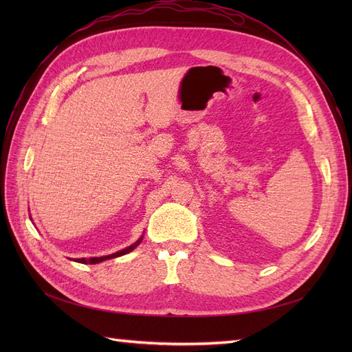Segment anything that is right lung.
<instances>
[{
  "label": "right lung",
  "mask_w": 352,
  "mask_h": 352,
  "mask_svg": "<svg viewBox=\"0 0 352 352\" xmlns=\"http://www.w3.org/2000/svg\"><path fill=\"white\" fill-rule=\"evenodd\" d=\"M141 241H142V236L138 239L135 243H132L131 247H127V248H124V250H122V251H119V252H114V254H110V255H104V257H92V258H78V260H74L76 263H82V264H97V263H101V261H105V260H110V258H114V257H120V255H124V254H127V252H131V251H133L138 245L141 243Z\"/></svg>",
  "instance_id": "obj_1"
}]
</instances>
